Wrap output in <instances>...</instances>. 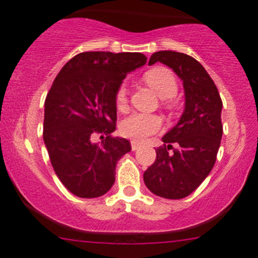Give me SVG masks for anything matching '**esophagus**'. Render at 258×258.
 <instances>
[{
    "instance_id": "esophagus-1",
    "label": "esophagus",
    "mask_w": 258,
    "mask_h": 258,
    "mask_svg": "<svg viewBox=\"0 0 258 258\" xmlns=\"http://www.w3.org/2000/svg\"><path fill=\"white\" fill-rule=\"evenodd\" d=\"M140 148V143L135 142V140H132V149L133 150H138Z\"/></svg>"
}]
</instances>
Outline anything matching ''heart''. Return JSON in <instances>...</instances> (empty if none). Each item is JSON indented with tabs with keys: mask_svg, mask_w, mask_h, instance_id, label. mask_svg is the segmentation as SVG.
I'll list each match as a JSON object with an SVG mask.
<instances>
[{
	"mask_svg": "<svg viewBox=\"0 0 258 258\" xmlns=\"http://www.w3.org/2000/svg\"><path fill=\"white\" fill-rule=\"evenodd\" d=\"M144 80L160 98H172L178 91V83L174 75L168 69H152L144 74ZM128 103V90L125 84H121L115 94V104L118 109H124ZM167 105L170 106L169 103ZM162 128V119L155 114L134 113L124 119L120 124V133L124 137L135 142H142L149 135Z\"/></svg>",
	"mask_w": 258,
	"mask_h": 258,
	"instance_id": "1",
	"label": "heart"
}]
</instances>
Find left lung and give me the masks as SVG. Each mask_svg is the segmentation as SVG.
Wrapping results in <instances>:
<instances>
[{"mask_svg":"<svg viewBox=\"0 0 258 258\" xmlns=\"http://www.w3.org/2000/svg\"><path fill=\"white\" fill-rule=\"evenodd\" d=\"M158 61L182 79L185 106L177 125L162 138L164 145L157 148L155 162L143 178L155 196L180 200L195 192L215 165L223 133L222 100L206 69L192 56L158 51L149 65Z\"/></svg>","mask_w":258,"mask_h":258,"instance_id":"obj_1","label":"left lung"}]
</instances>
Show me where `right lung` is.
<instances>
[{
    "mask_svg": "<svg viewBox=\"0 0 258 258\" xmlns=\"http://www.w3.org/2000/svg\"><path fill=\"white\" fill-rule=\"evenodd\" d=\"M145 62L140 52L89 51L74 56L53 80L45 100L43 142L56 175L73 195L96 198L113 187L116 163L132 150L129 140L110 135L115 94L126 74ZM96 134L103 139L99 145L92 142Z\"/></svg>",
    "mask_w": 258,
    "mask_h": 258,
    "instance_id": "1",
    "label": "right lung"
}]
</instances>
